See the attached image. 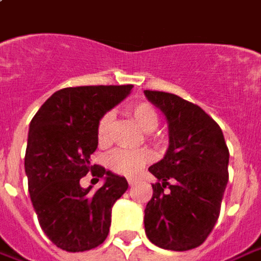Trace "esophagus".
Segmentation results:
<instances>
[{
    "mask_svg": "<svg viewBox=\"0 0 261 261\" xmlns=\"http://www.w3.org/2000/svg\"><path fill=\"white\" fill-rule=\"evenodd\" d=\"M127 184H129L130 187L135 185V184H136V178H129V179H127Z\"/></svg>",
    "mask_w": 261,
    "mask_h": 261,
    "instance_id": "34e87169",
    "label": "esophagus"
}]
</instances>
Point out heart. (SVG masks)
<instances>
[{
    "label": "heart",
    "instance_id": "obj_1",
    "mask_svg": "<svg viewBox=\"0 0 261 261\" xmlns=\"http://www.w3.org/2000/svg\"><path fill=\"white\" fill-rule=\"evenodd\" d=\"M127 112L143 132H152L158 126V112L151 103H135L132 106H129ZM112 120H113L112 113H105L97 123V139L102 145H105L109 139ZM149 161H151V153L143 149L142 151H116L108 159L112 171L125 176L136 175Z\"/></svg>",
    "mask_w": 261,
    "mask_h": 261
}]
</instances>
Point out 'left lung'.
<instances>
[{"label": "left lung", "mask_w": 261, "mask_h": 261, "mask_svg": "<svg viewBox=\"0 0 261 261\" xmlns=\"http://www.w3.org/2000/svg\"><path fill=\"white\" fill-rule=\"evenodd\" d=\"M143 93L167 118L169 136L164 158L149 167L158 182L145 208L146 237L161 249H195L214 228L228 182L224 135L200 106L172 93Z\"/></svg>", "instance_id": "1"}]
</instances>
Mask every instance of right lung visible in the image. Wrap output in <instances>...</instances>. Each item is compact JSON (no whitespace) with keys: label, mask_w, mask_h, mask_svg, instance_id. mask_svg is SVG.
I'll use <instances>...</instances> for the list:
<instances>
[{"label":"right lung","mask_w":261,"mask_h":261,"mask_svg":"<svg viewBox=\"0 0 261 261\" xmlns=\"http://www.w3.org/2000/svg\"><path fill=\"white\" fill-rule=\"evenodd\" d=\"M125 86H80L53 93L33 118L24 159L38 223L57 247L94 249L109 234L112 207L127 190L125 176L90 164L97 123L132 90ZM89 170L103 179L96 192L80 179Z\"/></svg>","instance_id":"1"}]
</instances>
